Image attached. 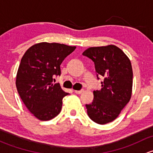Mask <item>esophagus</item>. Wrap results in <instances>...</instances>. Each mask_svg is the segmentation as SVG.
Instances as JSON below:
<instances>
[{"label":"esophagus","mask_w":153,"mask_h":153,"mask_svg":"<svg viewBox=\"0 0 153 153\" xmlns=\"http://www.w3.org/2000/svg\"><path fill=\"white\" fill-rule=\"evenodd\" d=\"M84 92V89H81V90H75V92L76 94H81Z\"/></svg>","instance_id":"esophagus-1"}]
</instances>
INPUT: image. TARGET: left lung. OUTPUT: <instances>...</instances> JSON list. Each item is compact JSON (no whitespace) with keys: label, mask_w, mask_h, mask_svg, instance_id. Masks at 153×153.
I'll use <instances>...</instances> for the list:
<instances>
[{"label":"left lung","mask_w":153,"mask_h":153,"mask_svg":"<svg viewBox=\"0 0 153 153\" xmlns=\"http://www.w3.org/2000/svg\"><path fill=\"white\" fill-rule=\"evenodd\" d=\"M83 55L94 62L98 79V75L104 78L101 90L93 92L92 104H86L88 115L97 124L112 122L132 95L133 73L130 60L115 45L89 47Z\"/></svg>","instance_id":"8db88e82"}]
</instances>
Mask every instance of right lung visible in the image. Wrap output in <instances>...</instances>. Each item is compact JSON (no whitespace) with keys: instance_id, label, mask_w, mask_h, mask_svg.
I'll list each match as a JSON object with an SVG mask.
<instances>
[{"instance_id":"add662e5","label":"right lung","mask_w":153,"mask_h":153,"mask_svg":"<svg viewBox=\"0 0 153 153\" xmlns=\"http://www.w3.org/2000/svg\"><path fill=\"white\" fill-rule=\"evenodd\" d=\"M76 47L42 42L32 46L22 57L16 76V87L24 104L41 121L60 113L62 99L69 95L54 77L61 75L60 65Z\"/></svg>"}]
</instances>
